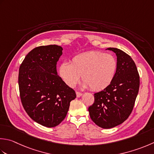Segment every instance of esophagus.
Returning <instances> with one entry per match:
<instances>
[{
    "label": "esophagus",
    "instance_id": "1",
    "mask_svg": "<svg viewBox=\"0 0 154 154\" xmlns=\"http://www.w3.org/2000/svg\"><path fill=\"white\" fill-rule=\"evenodd\" d=\"M76 95L77 97H80L81 95H82V93H81V92H79V91H76Z\"/></svg>",
    "mask_w": 154,
    "mask_h": 154
}]
</instances>
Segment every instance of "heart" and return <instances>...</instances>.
<instances>
[{"mask_svg":"<svg viewBox=\"0 0 154 154\" xmlns=\"http://www.w3.org/2000/svg\"><path fill=\"white\" fill-rule=\"evenodd\" d=\"M117 68V60L112 55L101 51H89L74 56L71 63H62L58 71L59 76L69 87L76 85L81 75L84 87L99 91L111 85Z\"/></svg>","mask_w":154,"mask_h":154,"instance_id":"b5f03b06","label":"heart"}]
</instances>
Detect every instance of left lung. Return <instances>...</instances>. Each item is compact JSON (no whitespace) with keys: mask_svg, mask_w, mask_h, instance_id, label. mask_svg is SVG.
<instances>
[{"mask_svg":"<svg viewBox=\"0 0 154 154\" xmlns=\"http://www.w3.org/2000/svg\"><path fill=\"white\" fill-rule=\"evenodd\" d=\"M117 55V68L111 85L94 94L89 107L92 121L99 127L109 129L124 122L130 115L140 87V75L134 60L117 48H108Z\"/></svg>","mask_w":154,"mask_h":154,"instance_id":"obj_1","label":"left lung"}]
</instances>
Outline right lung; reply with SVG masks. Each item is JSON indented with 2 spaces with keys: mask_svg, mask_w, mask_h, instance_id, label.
<instances>
[{
  "mask_svg": "<svg viewBox=\"0 0 154 154\" xmlns=\"http://www.w3.org/2000/svg\"><path fill=\"white\" fill-rule=\"evenodd\" d=\"M63 48L56 45L40 46L27 54L19 73L20 100L26 113L47 128L61 123L70 102L76 97L73 89L57 75V63Z\"/></svg>",
  "mask_w": 154,
  "mask_h": 154,
  "instance_id": "obj_1",
  "label": "right lung"
}]
</instances>
